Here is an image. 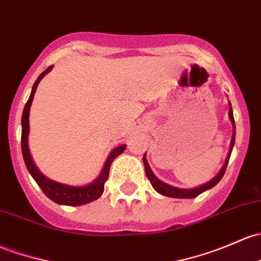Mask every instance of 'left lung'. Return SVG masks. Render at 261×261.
I'll use <instances>...</instances> for the list:
<instances>
[{"label": "left lung", "instance_id": "1", "mask_svg": "<svg viewBox=\"0 0 261 261\" xmlns=\"http://www.w3.org/2000/svg\"><path fill=\"white\" fill-rule=\"evenodd\" d=\"M229 106H230V109H229L230 121H231L232 126H234V134H232L231 145H230V151H229V153H227L226 161H225L224 166L221 167V170L219 171V174L216 175L215 177H213V179H211L210 181H207V182L202 184V185L197 186V188H194V189H180V188H175V186L169 185V184H166V182H164V181L159 180L158 177L155 176V174L152 172L151 167H150L149 163H147L146 155H144V158H142V161H144V165H145V174H146L147 179H149L150 182H151L152 188L155 189V190L158 191L159 194H161V195H164V196L175 197V199H193V197H196L197 195H200L201 193H204V191H206V190H209V189L214 188V186H215L216 184H218L219 181L221 180V177H223L224 174H225V170H226L227 163H229L230 155H231L232 147H234V144H235V121H234V115H232L231 103H230V102H229Z\"/></svg>", "mask_w": 261, "mask_h": 261}]
</instances>
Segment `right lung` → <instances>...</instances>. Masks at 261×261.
<instances>
[{"mask_svg": "<svg viewBox=\"0 0 261 261\" xmlns=\"http://www.w3.org/2000/svg\"><path fill=\"white\" fill-rule=\"evenodd\" d=\"M52 70V66L46 68L42 73L37 77L36 82L34 84L32 87L31 95H30L29 100H27L26 105H24L23 114H22V133H21V149H22V156H23L24 164H26L27 170L31 174V176L34 177L35 181L37 182V185L40 186L41 190L43 191L46 196L48 199H51L52 201H55L56 204L60 205H67V206H80V205L89 204V202L94 201V200L98 199L103 193V189H105V182L109 179V172L110 167H111L112 161L117 158V156L121 153L123 150L126 149V145H120V146L115 147L111 152H110L108 160H106L105 165L102 167V171L98 175V177L95 181H92L91 184L85 186H71V185H65V184L56 182V181L48 179L46 177L40 170L37 169V166L35 165L34 160L31 158V153L29 150V133H30V125H29V116H30V108H31L32 100H34L35 92H36L38 82L41 81V79L46 75L47 72H50Z\"/></svg>", "mask_w": 261, "mask_h": 261, "instance_id": "add662e5", "label": "right lung"}]
</instances>
